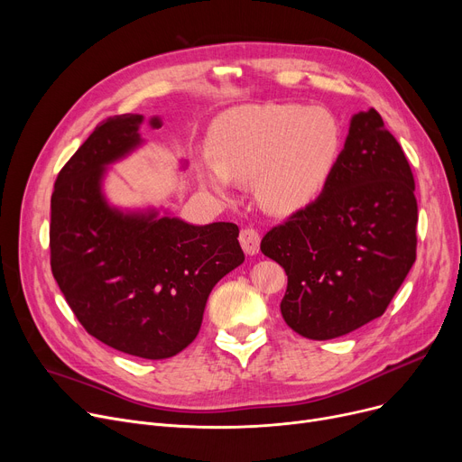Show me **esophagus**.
I'll return each instance as SVG.
<instances>
[{"mask_svg": "<svg viewBox=\"0 0 462 462\" xmlns=\"http://www.w3.org/2000/svg\"><path fill=\"white\" fill-rule=\"evenodd\" d=\"M239 244H241V247H244V251L247 254L253 256V254H256L260 251V236L253 228H244V230H241V234H239Z\"/></svg>", "mask_w": 462, "mask_h": 462, "instance_id": "esophagus-1", "label": "esophagus"}]
</instances>
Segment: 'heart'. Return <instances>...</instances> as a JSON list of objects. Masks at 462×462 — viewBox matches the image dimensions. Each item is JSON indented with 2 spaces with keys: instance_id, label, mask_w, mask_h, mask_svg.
I'll return each instance as SVG.
<instances>
[{
  "instance_id": "1",
  "label": "heart",
  "mask_w": 462,
  "mask_h": 462,
  "mask_svg": "<svg viewBox=\"0 0 462 462\" xmlns=\"http://www.w3.org/2000/svg\"><path fill=\"white\" fill-rule=\"evenodd\" d=\"M211 159L197 162L200 183L221 200L232 181H253L263 211L290 215L317 200L343 152V127L324 106L251 105L223 114L209 134Z\"/></svg>"
}]
</instances>
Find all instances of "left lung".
<instances>
[{
	"label": "left lung",
	"instance_id": "obj_1",
	"mask_svg": "<svg viewBox=\"0 0 462 462\" xmlns=\"http://www.w3.org/2000/svg\"><path fill=\"white\" fill-rule=\"evenodd\" d=\"M414 176L374 108L354 114L320 197L263 236L288 275L284 322L314 341L382 317L416 262Z\"/></svg>",
	"mask_w": 462,
	"mask_h": 462
}]
</instances>
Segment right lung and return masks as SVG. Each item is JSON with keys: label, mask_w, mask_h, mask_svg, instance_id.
<instances>
[{"label": "right lung", "mask_w": 462, "mask_h": 462, "mask_svg": "<svg viewBox=\"0 0 462 462\" xmlns=\"http://www.w3.org/2000/svg\"><path fill=\"white\" fill-rule=\"evenodd\" d=\"M142 124L140 114L108 117L61 168L51 202V265L89 335L119 352L166 359L197 338L213 286L245 254L232 223L197 226L106 200V170L143 143ZM150 125L162 124L155 116Z\"/></svg>", "instance_id": "1"}]
</instances>
